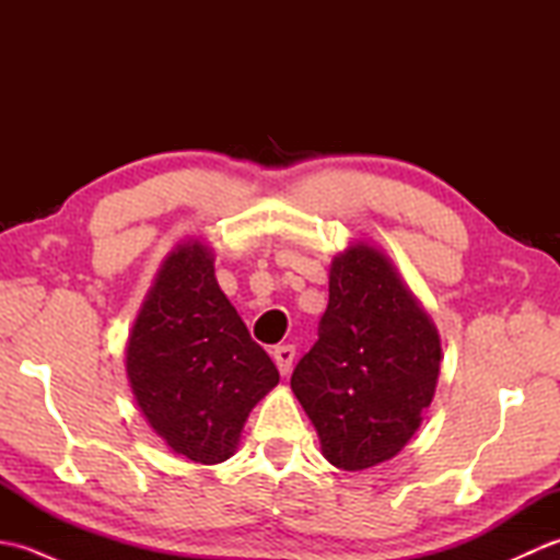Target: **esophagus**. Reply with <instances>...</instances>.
Here are the masks:
<instances>
[{"label": "esophagus", "instance_id": "1", "mask_svg": "<svg viewBox=\"0 0 560 560\" xmlns=\"http://www.w3.org/2000/svg\"><path fill=\"white\" fill-rule=\"evenodd\" d=\"M271 355H273V363H277V368H279V373L287 377L291 373L295 349L291 347V343H283V347H273Z\"/></svg>", "mask_w": 560, "mask_h": 560}]
</instances>
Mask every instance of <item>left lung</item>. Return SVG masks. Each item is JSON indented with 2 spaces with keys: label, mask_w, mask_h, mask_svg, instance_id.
<instances>
[{
  "label": "left lung",
  "mask_w": 560,
  "mask_h": 560,
  "mask_svg": "<svg viewBox=\"0 0 560 560\" xmlns=\"http://www.w3.org/2000/svg\"><path fill=\"white\" fill-rule=\"evenodd\" d=\"M440 339L383 253L355 245L329 271L317 341L291 389L317 428L325 457L361 471L395 457L431 404Z\"/></svg>",
  "instance_id": "left-lung-1"
}]
</instances>
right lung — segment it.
<instances>
[{
  "label": "right lung",
  "instance_id": "obj_1",
  "mask_svg": "<svg viewBox=\"0 0 560 560\" xmlns=\"http://www.w3.org/2000/svg\"><path fill=\"white\" fill-rule=\"evenodd\" d=\"M127 375L153 431L199 464L233 455L247 413L279 383L199 243L165 259L129 337Z\"/></svg>",
  "mask_w": 560,
  "mask_h": 560
}]
</instances>
